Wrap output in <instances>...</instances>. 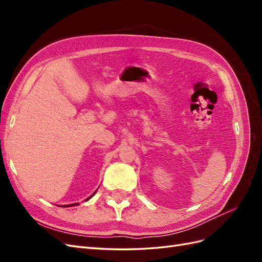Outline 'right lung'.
<instances>
[{
	"label": "right lung",
	"instance_id": "right-lung-1",
	"mask_svg": "<svg viewBox=\"0 0 262 262\" xmlns=\"http://www.w3.org/2000/svg\"><path fill=\"white\" fill-rule=\"evenodd\" d=\"M91 198H92V195L89 198V199H91ZM89 199H87V200H89ZM77 203H75V204H70V205H67V207H73V205H76Z\"/></svg>",
	"mask_w": 262,
	"mask_h": 262
}]
</instances>
